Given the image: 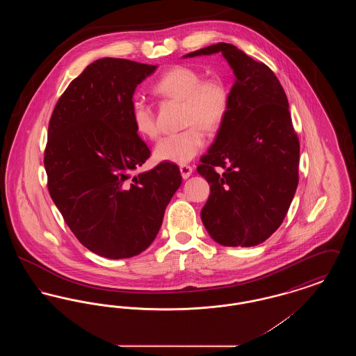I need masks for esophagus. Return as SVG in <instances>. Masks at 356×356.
<instances>
[{"label":"esophagus","instance_id":"esophagus-1","mask_svg":"<svg viewBox=\"0 0 356 356\" xmlns=\"http://www.w3.org/2000/svg\"><path fill=\"white\" fill-rule=\"evenodd\" d=\"M180 172H181V176H183V179H188L191 175H192V172H193V168L191 167V165H186V164H181L180 165Z\"/></svg>","mask_w":356,"mask_h":356}]
</instances>
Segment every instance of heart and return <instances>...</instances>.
I'll return each instance as SVG.
<instances>
[{
  "label": "heart",
  "mask_w": 356,
  "mask_h": 356,
  "mask_svg": "<svg viewBox=\"0 0 356 356\" xmlns=\"http://www.w3.org/2000/svg\"><path fill=\"white\" fill-rule=\"evenodd\" d=\"M153 92L164 99L184 100L186 125H189L181 132L161 137L154 147V157L176 164L191 161L205 145L203 127L215 131L225 119L229 105L227 85L218 77L203 80V74L196 69L176 65L156 81ZM131 119L138 135L153 138L159 134L152 105L143 97H135L131 102Z\"/></svg>",
  "instance_id": "obj_1"
}]
</instances>
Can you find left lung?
I'll list each match as a JSON object with an SVG mask.
<instances>
[{"instance_id": "8db88e82", "label": "left lung", "mask_w": 356, "mask_h": 356, "mask_svg": "<svg viewBox=\"0 0 356 356\" xmlns=\"http://www.w3.org/2000/svg\"><path fill=\"white\" fill-rule=\"evenodd\" d=\"M213 53L228 61L235 84L225 119L197 167L211 188L202 220L221 245L254 247L287 215L299 183V137L286 92L266 64L225 42L184 57ZM216 166L225 170L221 175Z\"/></svg>"}]
</instances>
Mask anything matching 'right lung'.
<instances>
[{"mask_svg": "<svg viewBox=\"0 0 356 356\" xmlns=\"http://www.w3.org/2000/svg\"><path fill=\"white\" fill-rule=\"evenodd\" d=\"M154 70L100 58L69 84L49 121L44 165L51 200L79 241L108 259L145 251L181 186L168 161L134 175L151 151L136 132L131 102Z\"/></svg>", "mask_w": 356, "mask_h": 356, "instance_id": "right-lung-1", "label": "right lung"}]
</instances>
